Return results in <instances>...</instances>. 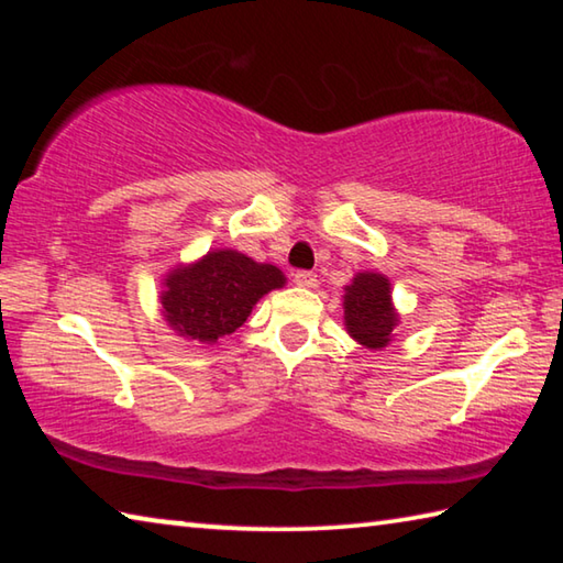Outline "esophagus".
I'll list each match as a JSON object with an SVG mask.
<instances>
[{
    "label": "esophagus",
    "instance_id": "1",
    "mask_svg": "<svg viewBox=\"0 0 563 563\" xmlns=\"http://www.w3.org/2000/svg\"><path fill=\"white\" fill-rule=\"evenodd\" d=\"M292 280L298 283V285H302V288H316L318 275L312 273V271H295L292 273Z\"/></svg>",
    "mask_w": 563,
    "mask_h": 563
}]
</instances>
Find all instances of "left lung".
<instances>
[{"label": "left lung", "mask_w": 563, "mask_h": 563, "mask_svg": "<svg viewBox=\"0 0 563 563\" xmlns=\"http://www.w3.org/2000/svg\"><path fill=\"white\" fill-rule=\"evenodd\" d=\"M345 290V325L350 335L365 347H385L397 325V312L389 302V280L379 273H357Z\"/></svg>", "instance_id": "8db88e82"}]
</instances>
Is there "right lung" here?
I'll return each mask as SVG.
<instances>
[{
    "instance_id": "right-lung-1",
    "label": "right lung",
    "mask_w": 563,
    "mask_h": 563,
    "mask_svg": "<svg viewBox=\"0 0 563 563\" xmlns=\"http://www.w3.org/2000/svg\"><path fill=\"white\" fill-rule=\"evenodd\" d=\"M283 273L235 251L208 253L188 268H176L161 292L166 320L184 338L216 342L251 316L265 292L283 288Z\"/></svg>"
}]
</instances>
